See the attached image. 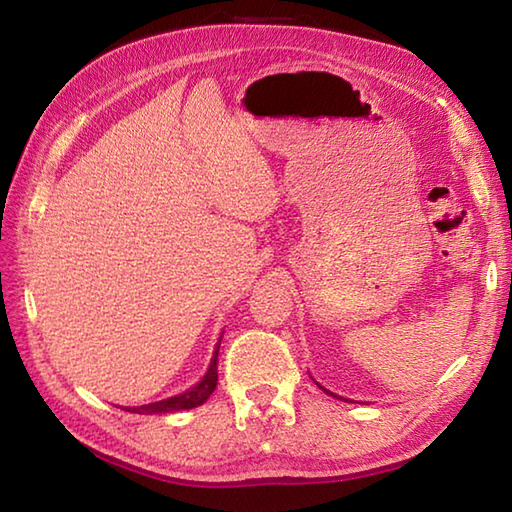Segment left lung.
Listing matches in <instances>:
<instances>
[{"label":"left lung","instance_id":"8db88e82","mask_svg":"<svg viewBox=\"0 0 512 512\" xmlns=\"http://www.w3.org/2000/svg\"><path fill=\"white\" fill-rule=\"evenodd\" d=\"M321 389L325 391V394H330V396H334V398H336V394H332V391H328V389H325V387H321Z\"/></svg>","mask_w":512,"mask_h":512}]
</instances>
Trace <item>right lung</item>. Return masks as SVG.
I'll return each instance as SVG.
<instances>
[{"instance_id": "add662e5", "label": "right lung", "mask_w": 512, "mask_h": 512, "mask_svg": "<svg viewBox=\"0 0 512 512\" xmlns=\"http://www.w3.org/2000/svg\"><path fill=\"white\" fill-rule=\"evenodd\" d=\"M217 352H220V343L215 345L211 365H209V369H206L204 378L195 387L187 389L184 394L171 396L167 400L151 402V405H143V407H127L125 411H132V413H171V411L193 409V407L202 405V402L209 400V396L213 394V389L217 385Z\"/></svg>"}]
</instances>
